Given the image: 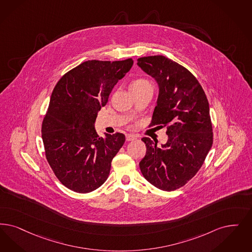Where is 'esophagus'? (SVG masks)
I'll return each mask as SVG.
<instances>
[{
    "label": "esophagus",
    "mask_w": 252,
    "mask_h": 252,
    "mask_svg": "<svg viewBox=\"0 0 252 252\" xmlns=\"http://www.w3.org/2000/svg\"><path fill=\"white\" fill-rule=\"evenodd\" d=\"M136 139H137V137H136L135 135L127 134V135L126 136V140L127 141H134V140H136Z\"/></svg>",
    "instance_id": "esophagus-1"
}]
</instances>
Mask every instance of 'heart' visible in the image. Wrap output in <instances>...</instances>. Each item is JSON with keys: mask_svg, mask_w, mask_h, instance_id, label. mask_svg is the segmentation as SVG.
Returning <instances> with one entry per match:
<instances>
[{"mask_svg": "<svg viewBox=\"0 0 252 252\" xmlns=\"http://www.w3.org/2000/svg\"><path fill=\"white\" fill-rule=\"evenodd\" d=\"M146 84H149V81H147L144 79H138V80H136V81H134L131 83L130 88H132V87H140V86H143V85H146Z\"/></svg>", "mask_w": 252, "mask_h": 252, "instance_id": "1", "label": "heart"}]
</instances>
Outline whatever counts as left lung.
Wrapping results in <instances>:
<instances>
[{
	"label": "left lung",
	"instance_id": "1",
	"mask_svg": "<svg viewBox=\"0 0 252 252\" xmlns=\"http://www.w3.org/2000/svg\"><path fill=\"white\" fill-rule=\"evenodd\" d=\"M137 64L159 88L150 126H167L168 135L160 147L150 138L141 139L146 155L140 169L156 188L175 190L195 176L211 149L209 103L198 80L176 62L155 55L139 58Z\"/></svg>",
	"mask_w": 252,
	"mask_h": 252
}]
</instances>
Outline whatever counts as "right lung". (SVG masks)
Segmentation results:
<instances>
[{
	"mask_svg": "<svg viewBox=\"0 0 252 252\" xmlns=\"http://www.w3.org/2000/svg\"><path fill=\"white\" fill-rule=\"evenodd\" d=\"M132 65L131 58L86 61L65 73L53 89L42 123V140L54 174L73 191H94L109 177L112 158L126 137L118 132L99 137L94 122Z\"/></svg>",
	"mask_w": 252,
	"mask_h": 252,
	"instance_id": "obj_1",
	"label": "right lung"
}]
</instances>
